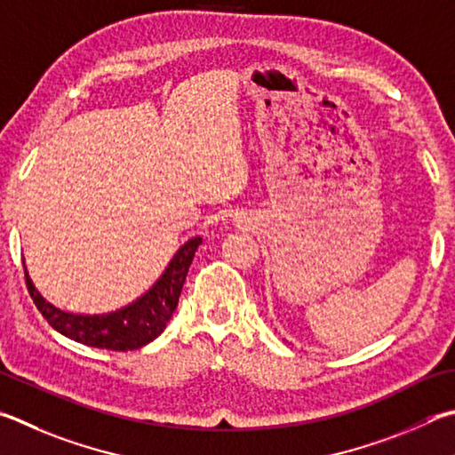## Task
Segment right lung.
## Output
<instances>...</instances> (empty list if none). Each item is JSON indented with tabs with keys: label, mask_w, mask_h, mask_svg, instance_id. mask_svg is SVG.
<instances>
[{
	"label": "right lung",
	"mask_w": 455,
	"mask_h": 455,
	"mask_svg": "<svg viewBox=\"0 0 455 455\" xmlns=\"http://www.w3.org/2000/svg\"><path fill=\"white\" fill-rule=\"evenodd\" d=\"M203 243L201 236L187 241L172 256L169 267L164 268L159 280L148 291L115 312L107 314H73L53 307L33 284L26 268V284L36 302L37 310L52 324L57 332L81 342L91 348H105L115 352H127L143 348L159 336L172 312L177 308L180 291H183L188 267L195 259V252Z\"/></svg>",
	"instance_id": "1"
}]
</instances>
